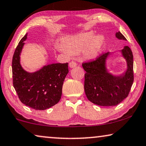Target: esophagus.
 I'll list each match as a JSON object with an SVG mask.
<instances>
[{
    "instance_id": "obj_1",
    "label": "esophagus",
    "mask_w": 146,
    "mask_h": 146,
    "mask_svg": "<svg viewBox=\"0 0 146 146\" xmlns=\"http://www.w3.org/2000/svg\"><path fill=\"white\" fill-rule=\"evenodd\" d=\"M77 66V63L75 62V61H71L70 62L69 64V66L70 67V68H74Z\"/></svg>"
}]
</instances>
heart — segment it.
Masks as SVG:
<instances>
[{"mask_svg":"<svg viewBox=\"0 0 146 146\" xmlns=\"http://www.w3.org/2000/svg\"><path fill=\"white\" fill-rule=\"evenodd\" d=\"M105 43L103 35L95 36L92 32L82 33L73 37L66 38L63 45L58 46L61 51L71 54H78L86 50V54L90 58H95L102 49Z\"/></svg>","mask_w":146,"mask_h":146,"instance_id":"b5f03b06","label":"heart"}]
</instances>
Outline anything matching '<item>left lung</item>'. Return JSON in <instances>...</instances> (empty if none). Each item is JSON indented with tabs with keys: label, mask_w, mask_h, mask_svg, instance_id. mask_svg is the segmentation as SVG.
Instances as JSON below:
<instances>
[{
	"label": "left lung",
	"mask_w": 146,
	"mask_h": 146,
	"mask_svg": "<svg viewBox=\"0 0 146 146\" xmlns=\"http://www.w3.org/2000/svg\"><path fill=\"white\" fill-rule=\"evenodd\" d=\"M119 39L126 40L121 33H116ZM122 56L127 62L125 73L115 76L107 72L105 62L109 52L103 53L95 60L82 63L86 72L84 90L89 101L100 106H115L127 98L134 82L133 54L128 46L122 50Z\"/></svg>",
	"instance_id": "8db88e82"
}]
</instances>
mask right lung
Instances as JSON below:
<instances>
[{
	"instance_id": "1",
	"label": "right lung",
	"mask_w": 146,
	"mask_h": 146,
	"mask_svg": "<svg viewBox=\"0 0 146 146\" xmlns=\"http://www.w3.org/2000/svg\"><path fill=\"white\" fill-rule=\"evenodd\" d=\"M26 39L27 34L19 42L12 58L13 86L22 103L35 110H45L60 101L68 64H48L35 72H27L20 63V54Z\"/></svg>"
}]
</instances>
